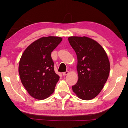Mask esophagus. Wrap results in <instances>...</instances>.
<instances>
[{
	"mask_svg": "<svg viewBox=\"0 0 128 128\" xmlns=\"http://www.w3.org/2000/svg\"><path fill=\"white\" fill-rule=\"evenodd\" d=\"M68 73H69L68 71H66V72L62 73V74H63V76H66L67 74H68Z\"/></svg>",
	"mask_w": 128,
	"mask_h": 128,
	"instance_id": "1",
	"label": "esophagus"
}]
</instances>
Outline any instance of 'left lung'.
Masks as SVG:
<instances>
[{
  "label": "left lung",
  "mask_w": 128,
  "mask_h": 128,
  "mask_svg": "<svg viewBox=\"0 0 128 128\" xmlns=\"http://www.w3.org/2000/svg\"><path fill=\"white\" fill-rule=\"evenodd\" d=\"M76 53L78 80L72 90L79 98L91 100L101 92L110 74V64L104 50L86 36H69Z\"/></svg>",
  "instance_id": "obj_1"
}]
</instances>
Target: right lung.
<instances>
[{"label": "right lung", "mask_w": 128, "mask_h": 128, "mask_svg": "<svg viewBox=\"0 0 128 128\" xmlns=\"http://www.w3.org/2000/svg\"><path fill=\"white\" fill-rule=\"evenodd\" d=\"M62 38L50 36L38 39L24 52L18 73L23 86L32 97L42 100L52 94L60 77L54 70L51 52Z\"/></svg>", "instance_id": "obj_1"}]
</instances>
